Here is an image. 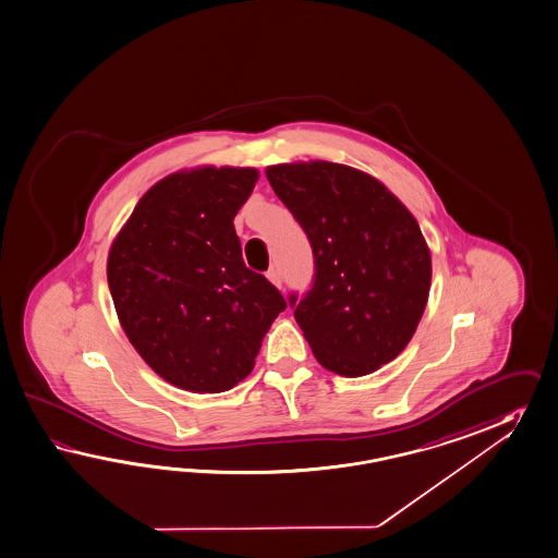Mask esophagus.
I'll return each mask as SVG.
<instances>
[{
	"label": "esophagus",
	"instance_id": "34e87169",
	"mask_svg": "<svg viewBox=\"0 0 558 558\" xmlns=\"http://www.w3.org/2000/svg\"><path fill=\"white\" fill-rule=\"evenodd\" d=\"M267 279L271 281L272 286L279 287V289L283 287V277H281V271H279L277 267H271V269L267 271Z\"/></svg>",
	"mask_w": 558,
	"mask_h": 558
}]
</instances>
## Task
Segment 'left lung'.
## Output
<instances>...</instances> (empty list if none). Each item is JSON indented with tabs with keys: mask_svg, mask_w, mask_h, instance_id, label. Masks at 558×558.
<instances>
[{
	"mask_svg": "<svg viewBox=\"0 0 558 558\" xmlns=\"http://www.w3.org/2000/svg\"><path fill=\"white\" fill-rule=\"evenodd\" d=\"M314 251V286L289 305L317 362L364 376L411 342L429 300L430 253L414 216L376 178L331 161L267 168Z\"/></svg>",
	"mask_w": 558,
	"mask_h": 558,
	"instance_id": "left-lung-1",
	"label": "left lung"
}]
</instances>
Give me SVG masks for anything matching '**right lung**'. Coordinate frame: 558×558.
Instances as JSON below:
<instances>
[{
	"instance_id": "right-lung-1",
	"label": "right lung",
	"mask_w": 558,
	"mask_h": 558,
	"mask_svg": "<svg viewBox=\"0 0 558 558\" xmlns=\"http://www.w3.org/2000/svg\"><path fill=\"white\" fill-rule=\"evenodd\" d=\"M255 168L204 166L159 180L137 202L107 258L129 342L147 366L190 392L246 378L283 295L243 260L234 216Z\"/></svg>"
}]
</instances>
